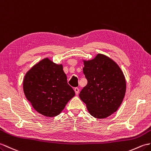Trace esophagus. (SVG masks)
<instances>
[{"instance_id":"esophagus-1","label":"esophagus","mask_w":151,"mask_h":151,"mask_svg":"<svg viewBox=\"0 0 151 151\" xmlns=\"http://www.w3.org/2000/svg\"><path fill=\"white\" fill-rule=\"evenodd\" d=\"M74 90H75V92L76 95H78V94H79V89L78 88V87H75Z\"/></svg>"}]
</instances>
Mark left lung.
<instances>
[{"label":"left lung","mask_w":151,"mask_h":151,"mask_svg":"<svg viewBox=\"0 0 151 151\" xmlns=\"http://www.w3.org/2000/svg\"><path fill=\"white\" fill-rule=\"evenodd\" d=\"M87 85L79 94L90 114L106 118L118 110L126 91L125 76L113 60L98 54L89 60H83Z\"/></svg>","instance_id":"left-lung-1"}]
</instances>
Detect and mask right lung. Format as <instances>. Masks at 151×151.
Here are the masks:
<instances>
[{"label":"right lung","instance_id":"1","mask_svg":"<svg viewBox=\"0 0 151 151\" xmlns=\"http://www.w3.org/2000/svg\"><path fill=\"white\" fill-rule=\"evenodd\" d=\"M23 90L34 109L47 117L57 116L75 93L67 82L62 64L45 58L34 65L23 80Z\"/></svg>","mask_w":151,"mask_h":151}]
</instances>
